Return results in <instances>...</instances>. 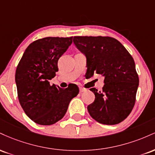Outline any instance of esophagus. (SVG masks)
Listing matches in <instances>:
<instances>
[{
	"label": "esophagus",
	"mask_w": 155,
	"mask_h": 155,
	"mask_svg": "<svg viewBox=\"0 0 155 155\" xmlns=\"http://www.w3.org/2000/svg\"><path fill=\"white\" fill-rule=\"evenodd\" d=\"M85 91H87L86 89L81 87H79V92H81H81H85Z\"/></svg>",
	"instance_id": "34e87169"
}]
</instances>
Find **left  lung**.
I'll use <instances>...</instances> for the list:
<instances>
[{"label": "left lung", "instance_id": "left-lung-1", "mask_svg": "<svg viewBox=\"0 0 155 155\" xmlns=\"http://www.w3.org/2000/svg\"><path fill=\"white\" fill-rule=\"evenodd\" d=\"M74 43L87 59V74L104 77L103 91L91 88L95 98L87 106L94 120L116 124L130 114L138 90V76L130 53L117 39L103 36H74Z\"/></svg>", "mask_w": 155, "mask_h": 155}]
</instances>
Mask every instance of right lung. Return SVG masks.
<instances>
[{"label": "right lung", "instance_id": "1", "mask_svg": "<svg viewBox=\"0 0 155 155\" xmlns=\"http://www.w3.org/2000/svg\"><path fill=\"white\" fill-rule=\"evenodd\" d=\"M72 38L47 37L35 41L25 49L17 65L15 82L19 104L35 123H56L79 94L76 84L62 89L49 84L58 71V60L72 44Z\"/></svg>", "mask_w": 155, "mask_h": 155}]
</instances>
